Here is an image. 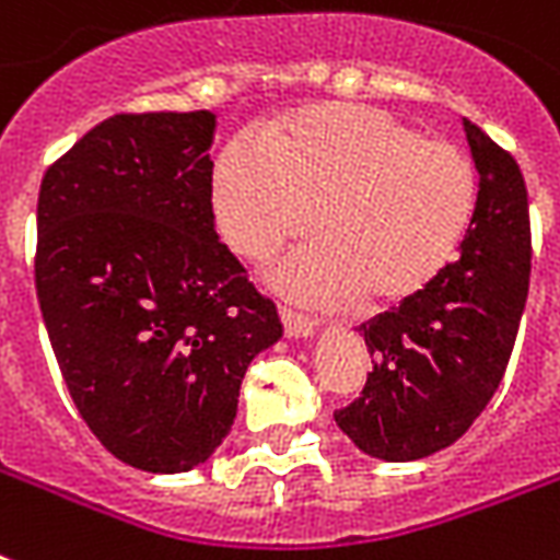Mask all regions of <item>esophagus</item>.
<instances>
[{
  "label": "esophagus",
  "mask_w": 560,
  "mask_h": 560,
  "mask_svg": "<svg viewBox=\"0 0 560 560\" xmlns=\"http://www.w3.org/2000/svg\"><path fill=\"white\" fill-rule=\"evenodd\" d=\"M281 323H284L288 337H314L319 328L317 319L308 317V314H299L293 308H281Z\"/></svg>",
  "instance_id": "1"
}]
</instances>
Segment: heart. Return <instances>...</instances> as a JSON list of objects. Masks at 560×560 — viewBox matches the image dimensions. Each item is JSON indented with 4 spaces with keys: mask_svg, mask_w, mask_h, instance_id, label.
<instances>
[{
    "mask_svg": "<svg viewBox=\"0 0 560 560\" xmlns=\"http://www.w3.org/2000/svg\"><path fill=\"white\" fill-rule=\"evenodd\" d=\"M479 173L458 143L420 138L384 110L319 102L229 143L213 164L211 211L223 241L267 261L314 225L323 241L276 270L308 302L411 299L467 241Z\"/></svg>",
    "mask_w": 560,
    "mask_h": 560,
    "instance_id": "b5f03b06",
    "label": "heart"
}]
</instances>
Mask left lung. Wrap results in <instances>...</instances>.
<instances>
[{"instance_id": "1", "label": "left lung", "mask_w": 560, "mask_h": 560, "mask_svg": "<svg viewBox=\"0 0 560 560\" xmlns=\"http://www.w3.org/2000/svg\"><path fill=\"white\" fill-rule=\"evenodd\" d=\"M479 170V208L458 261L402 305L358 328L373 373L335 413L358 450L417 460L476 422L505 375L532 272L526 182L517 161L464 119Z\"/></svg>"}]
</instances>
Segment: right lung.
Here are the masks:
<instances>
[{
    "label": "right lung",
    "mask_w": 560,
    "mask_h": 560,
    "mask_svg": "<svg viewBox=\"0 0 560 560\" xmlns=\"http://www.w3.org/2000/svg\"><path fill=\"white\" fill-rule=\"evenodd\" d=\"M211 110L114 114L40 185L34 284L81 420L114 458L187 472L281 337L211 211Z\"/></svg>",
    "instance_id": "right-lung-1"
}]
</instances>
